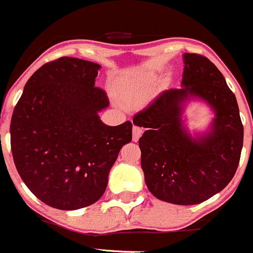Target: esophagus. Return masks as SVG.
<instances>
[{"label": "esophagus", "mask_w": 253, "mask_h": 253, "mask_svg": "<svg viewBox=\"0 0 253 253\" xmlns=\"http://www.w3.org/2000/svg\"><path fill=\"white\" fill-rule=\"evenodd\" d=\"M142 132H143V129L141 128V127H138V126L132 127V140H133L134 142H137V141L140 140Z\"/></svg>", "instance_id": "1"}]
</instances>
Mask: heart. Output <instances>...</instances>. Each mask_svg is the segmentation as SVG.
<instances>
[{
    "mask_svg": "<svg viewBox=\"0 0 253 253\" xmlns=\"http://www.w3.org/2000/svg\"><path fill=\"white\" fill-rule=\"evenodd\" d=\"M150 94L148 84L143 81H127L117 88V96L128 107H134L147 100Z\"/></svg>",
    "mask_w": 253,
    "mask_h": 253,
    "instance_id": "heart-1",
    "label": "heart"
}]
</instances>
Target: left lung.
I'll list each match as a JSON object with an SVG mask.
<instances>
[{"instance_id": "obj_1", "label": "left lung", "mask_w": 253, "mask_h": 253, "mask_svg": "<svg viewBox=\"0 0 253 253\" xmlns=\"http://www.w3.org/2000/svg\"><path fill=\"white\" fill-rule=\"evenodd\" d=\"M181 88L161 93L136 113L145 127L138 141L141 167L155 197L174 205H197L222 191L240 164L244 126L236 96L223 75L207 57L183 55ZM205 100L215 112L210 131L193 138L182 121L184 103Z\"/></svg>"}]
</instances>
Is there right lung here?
I'll return each instance as SVG.
<instances>
[{
    "instance_id": "obj_1",
    "label": "right lung",
    "mask_w": 253,
    "mask_h": 253,
    "mask_svg": "<svg viewBox=\"0 0 253 253\" xmlns=\"http://www.w3.org/2000/svg\"><path fill=\"white\" fill-rule=\"evenodd\" d=\"M101 66L73 57L44 63L30 77L11 120V151L28 190L53 209L79 210L105 193L132 124L107 126L110 106L94 87Z\"/></svg>"
}]
</instances>
